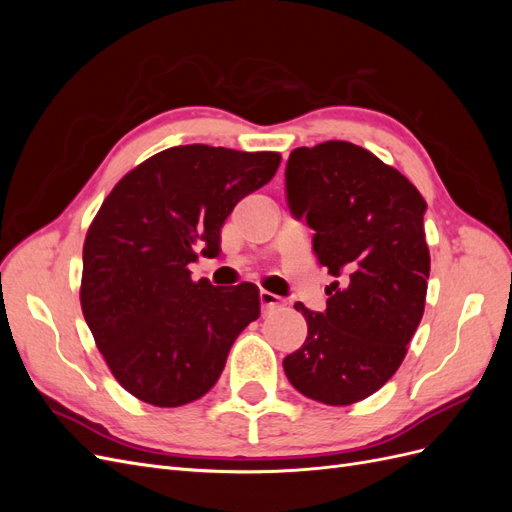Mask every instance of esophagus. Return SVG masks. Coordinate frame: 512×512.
Here are the masks:
<instances>
[{
  "mask_svg": "<svg viewBox=\"0 0 512 512\" xmlns=\"http://www.w3.org/2000/svg\"><path fill=\"white\" fill-rule=\"evenodd\" d=\"M260 305H262V309H273V307H282L284 305V299L282 297H277V294H273V292H269V290H260Z\"/></svg>",
  "mask_w": 512,
  "mask_h": 512,
  "instance_id": "34e87169",
  "label": "esophagus"
}]
</instances>
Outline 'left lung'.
Masks as SVG:
<instances>
[{
  "label": "left lung",
  "instance_id": "left-lung-1",
  "mask_svg": "<svg viewBox=\"0 0 512 512\" xmlns=\"http://www.w3.org/2000/svg\"><path fill=\"white\" fill-rule=\"evenodd\" d=\"M286 194L316 230V258L337 282L322 314L294 303L307 339L284 371L305 397L350 406L393 378L423 318L427 203L397 168L346 141L294 149Z\"/></svg>",
  "mask_w": 512,
  "mask_h": 512
}]
</instances>
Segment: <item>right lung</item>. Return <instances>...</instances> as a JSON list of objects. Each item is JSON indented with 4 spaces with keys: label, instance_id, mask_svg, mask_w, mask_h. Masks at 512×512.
Instances as JSON below:
<instances>
[{
    "label": "right lung",
    "instance_id": "1",
    "mask_svg": "<svg viewBox=\"0 0 512 512\" xmlns=\"http://www.w3.org/2000/svg\"><path fill=\"white\" fill-rule=\"evenodd\" d=\"M280 162L275 151L170 147L104 198L83 245L81 307L108 369L136 399L177 408L203 397L260 316L254 284L194 282L188 265L196 247L218 256L224 220Z\"/></svg>",
    "mask_w": 512,
    "mask_h": 512
}]
</instances>
